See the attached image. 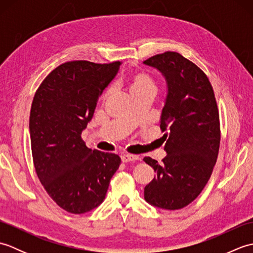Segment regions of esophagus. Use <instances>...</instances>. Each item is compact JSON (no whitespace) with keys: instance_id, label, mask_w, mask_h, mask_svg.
I'll return each instance as SVG.
<instances>
[{"instance_id":"esophagus-1","label":"esophagus","mask_w":253,"mask_h":253,"mask_svg":"<svg viewBox=\"0 0 253 253\" xmlns=\"http://www.w3.org/2000/svg\"><path fill=\"white\" fill-rule=\"evenodd\" d=\"M121 159L123 163H129V162H135V161L139 160V157H137V155H131V154H123Z\"/></svg>"}]
</instances>
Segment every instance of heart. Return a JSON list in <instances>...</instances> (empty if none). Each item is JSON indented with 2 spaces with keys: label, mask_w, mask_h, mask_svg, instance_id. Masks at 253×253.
<instances>
[{
  "label": "heart",
  "mask_w": 253,
  "mask_h": 253,
  "mask_svg": "<svg viewBox=\"0 0 253 253\" xmlns=\"http://www.w3.org/2000/svg\"><path fill=\"white\" fill-rule=\"evenodd\" d=\"M155 83L153 78L146 72H137L129 78V90L130 93H141L146 92V91H155ZM110 93L107 91L106 95Z\"/></svg>",
  "instance_id": "heart-1"
}]
</instances>
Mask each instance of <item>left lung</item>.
<instances>
[{"instance_id":"left-lung-1","label":"left lung","mask_w":253,"mask_h":253,"mask_svg":"<svg viewBox=\"0 0 253 253\" xmlns=\"http://www.w3.org/2000/svg\"><path fill=\"white\" fill-rule=\"evenodd\" d=\"M143 64L157 68L168 84L160 122L168 155L161 164L143 159L157 173L144 187V199L153 207L179 210L200 195L216 163L221 130L215 95L207 75L179 53L157 54Z\"/></svg>"}]
</instances>
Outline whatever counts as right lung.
<instances>
[{
	"label": "right lung",
	"instance_id": "obj_1",
	"mask_svg": "<svg viewBox=\"0 0 253 253\" xmlns=\"http://www.w3.org/2000/svg\"><path fill=\"white\" fill-rule=\"evenodd\" d=\"M121 64L66 62L35 93L29 130L36 173L53 201L69 213L99 207L120 168L117 154L89 149L82 132Z\"/></svg>",
	"mask_w": 253,
	"mask_h": 253
}]
</instances>
